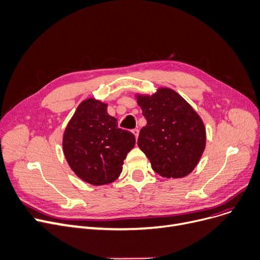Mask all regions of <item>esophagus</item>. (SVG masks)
<instances>
[{
    "instance_id": "obj_1",
    "label": "esophagus",
    "mask_w": 260,
    "mask_h": 260,
    "mask_svg": "<svg viewBox=\"0 0 260 260\" xmlns=\"http://www.w3.org/2000/svg\"><path fill=\"white\" fill-rule=\"evenodd\" d=\"M132 133L134 134L135 139L138 140V138H139V134H140V130H139V129H134V130H132Z\"/></svg>"
}]
</instances>
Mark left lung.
<instances>
[{
    "label": "left lung",
    "mask_w": 260,
    "mask_h": 260,
    "mask_svg": "<svg viewBox=\"0 0 260 260\" xmlns=\"http://www.w3.org/2000/svg\"><path fill=\"white\" fill-rule=\"evenodd\" d=\"M147 125L138 145L152 169L167 179L184 178L196 168L206 146V130L194 109L169 88L135 94Z\"/></svg>",
    "instance_id": "left-lung-1"
}]
</instances>
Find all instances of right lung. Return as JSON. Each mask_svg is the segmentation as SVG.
Segmentation results:
<instances>
[{"label": "right lung", "instance_id": "right-lung-1", "mask_svg": "<svg viewBox=\"0 0 260 260\" xmlns=\"http://www.w3.org/2000/svg\"><path fill=\"white\" fill-rule=\"evenodd\" d=\"M108 104L86 98L77 107L62 137V150L70 168L94 186L114 182L123 159L135 145L134 135L117 127L107 112Z\"/></svg>", "mask_w": 260, "mask_h": 260}]
</instances>
